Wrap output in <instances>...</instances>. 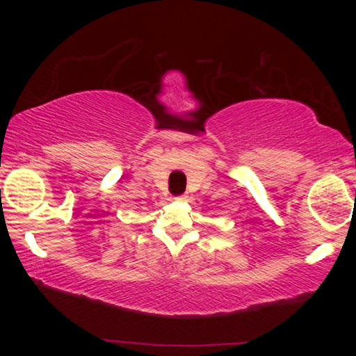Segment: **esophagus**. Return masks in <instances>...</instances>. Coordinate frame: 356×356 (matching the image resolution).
I'll return each instance as SVG.
<instances>
[{
    "instance_id": "esophagus-1",
    "label": "esophagus",
    "mask_w": 356,
    "mask_h": 356,
    "mask_svg": "<svg viewBox=\"0 0 356 356\" xmlns=\"http://www.w3.org/2000/svg\"><path fill=\"white\" fill-rule=\"evenodd\" d=\"M176 200H179V201H182V200H185V196L184 195H180V196H177Z\"/></svg>"
}]
</instances>
